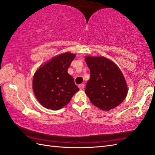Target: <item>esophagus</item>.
<instances>
[{
	"label": "esophagus",
	"mask_w": 155,
	"mask_h": 155,
	"mask_svg": "<svg viewBox=\"0 0 155 155\" xmlns=\"http://www.w3.org/2000/svg\"><path fill=\"white\" fill-rule=\"evenodd\" d=\"M79 88H80V90H83V89H84V87H85V85L84 84H80V85H79Z\"/></svg>",
	"instance_id": "obj_1"
}]
</instances>
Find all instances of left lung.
Here are the masks:
<instances>
[{
    "label": "left lung",
    "instance_id": "8db88e82",
    "mask_svg": "<svg viewBox=\"0 0 155 155\" xmlns=\"http://www.w3.org/2000/svg\"><path fill=\"white\" fill-rule=\"evenodd\" d=\"M85 60L90 70L85 92L92 104L106 111L121 104L128 87L117 65L104 56H86Z\"/></svg>",
    "mask_w": 155,
    "mask_h": 155
}]
</instances>
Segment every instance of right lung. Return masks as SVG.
Returning <instances> with one entry per match:
<instances>
[{
	"instance_id": "right-lung-1",
	"label": "right lung",
	"mask_w": 155,
	"mask_h": 155,
	"mask_svg": "<svg viewBox=\"0 0 155 155\" xmlns=\"http://www.w3.org/2000/svg\"><path fill=\"white\" fill-rule=\"evenodd\" d=\"M76 54L64 52L53 57L37 69L33 76L34 95L44 107L58 110L66 106L79 91L68 68Z\"/></svg>"
}]
</instances>
